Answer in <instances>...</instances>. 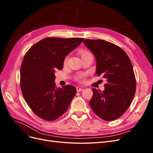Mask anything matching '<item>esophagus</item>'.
<instances>
[{"mask_svg":"<svg viewBox=\"0 0 153 153\" xmlns=\"http://www.w3.org/2000/svg\"><path fill=\"white\" fill-rule=\"evenodd\" d=\"M76 90H77V92H80V91H83L84 89H83L82 88H81L77 87V88H76Z\"/></svg>","mask_w":153,"mask_h":153,"instance_id":"obj_1","label":"esophagus"}]
</instances>
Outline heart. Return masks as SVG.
Returning <instances> with one entry per match:
<instances>
[{"label": "heart", "mask_w": 153, "mask_h": 153, "mask_svg": "<svg viewBox=\"0 0 153 153\" xmlns=\"http://www.w3.org/2000/svg\"><path fill=\"white\" fill-rule=\"evenodd\" d=\"M87 53H88V52H83L82 54V55H84V54H87ZM68 60V57H66V58L65 59V60H64V63H65V64L66 62H67ZM83 77H84V75H80V76H79L76 78V79H77V80H81V79H82Z\"/></svg>", "instance_id": "b5f03b06"}]
</instances>
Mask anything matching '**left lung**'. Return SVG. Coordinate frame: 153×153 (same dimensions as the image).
Returning <instances> with one entry per match:
<instances>
[{"label":"left lung","mask_w":153,"mask_h":153,"mask_svg":"<svg viewBox=\"0 0 153 153\" xmlns=\"http://www.w3.org/2000/svg\"><path fill=\"white\" fill-rule=\"evenodd\" d=\"M83 42L95 57L97 75L103 76L107 81L102 92L92 89L89 105L103 120H114L128 109L135 94L136 78L131 62L114 44L100 39H85Z\"/></svg>","instance_id":"obj_1"}]
</instances>
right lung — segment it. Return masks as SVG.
<instances>
[{"label":"right lung","mask_w":153,"mask_h":153,"mask_svg":"<svg viewBox=\"0 0 153 153\" xmlns=\"http://www.w3.org/2000/svg\"><path fill=\"white\" fill-rule=\"evenodd\" d=\"M83 38L48 37L32 46L21 68V88L24 98L34 113L44 120L62 116L76 94L73 85L56 88V70H61L65 58L81 44Z\"/></svg>","instance_id":"add662e5"}]
</instances>
